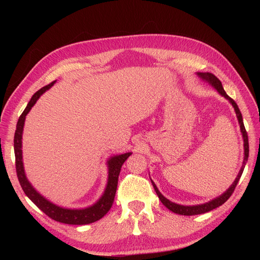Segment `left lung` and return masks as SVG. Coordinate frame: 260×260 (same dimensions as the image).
Segmentation results:
<instances>
[{
    "mask_svg": "<svg viewBox=\"0 0 260 260\" xmlns=\"http://www.w3.org/2000/svg\"><path fill=\"white\" fill-rule=\"evenodd\" d=\"M202 79L208 81L214 88L221 94V95H223L226 100L230 101V103L232 104V106L234 107V111H235V114H237V117H238V120H239V123H240V128H241V132H242V136H243V139H244V162H243V166L239 172V175L237 177V179H235V181L233 182V184L228 188V190L222 194L220 195L219 198L212 200L206 204H202V205H196V206H183V205H179V204H175L170 202L169 200H167L165 196L158 191V188H157V186L155 185V183L152 181L153 183V186L155 188V191L157 193V195H158V198L160 200V202L164 204L165 206H166L168 209H170L171 211H174L175 214H179V215H183V216H193V215H200V214H205V212L207 211H210L212 209H215L219 206H221L222 204H224L228 200H229L230 196L232 195V193L234 192L235 190V186H237L239 180L243 174V170H244V167H245V164H246V160L248 158V153H249V148H248V137H247V132L245 130V127H244V123H243V118H242V114L240 112V109L237 105V103H235L234 100H232L228 94L225 93V91L223 90L222 88V84H221V81H220L218 78L212 75L210 73H199L198 74Z\"/></svg>",
    "mask_w": 260,
    "mask_h": 260,
    "instance_id": "left-lung-1",
    "label": "left lung"
}]
</instances>
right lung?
I'll return each instance as SVG.
<instances>
[{"label":"right lung","mask_w":260,"mask_h":260,"mask_svg":"<svg viewBox=\"0 0 260 260\" xmlns=\"http://www.w3.org/2000/svg\"><path fill=\"white\" fill-rule=\"evenodd\" d=\"M55 83V81L51 82L50 84L43 86L42 89L37 91L30 102L28 103L25 111L20 115L16 131H15L14 136V152H15V165H16V172L18 181L21 185V188L25 192L28 198L32 201L36 205L40 208L46 216H49L55 221H58L66 224H89L92 222H95L101 218H103L108 210L111 209L114 203L115 194L117 190L118 184V177L120 174V169L123 162L127 160L128 157L131 153H125L121 155H117L112 157L108 162V182L106 190L103 196L100 199V201L94 204L93 206L84 208V209H66L61 208L56 205H54L48 200H45L42 195L39 194L35 188L29 183V181L26 178L25 171H23L22 166V152H21V139H22V130H23V123H25L26 115L30 112L31 107H32L38 99L41 96L46 90H49L51 86Z\"/></svg>","instance_id":"right-lung-1"}]
</instances>
